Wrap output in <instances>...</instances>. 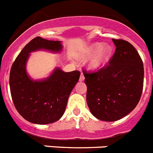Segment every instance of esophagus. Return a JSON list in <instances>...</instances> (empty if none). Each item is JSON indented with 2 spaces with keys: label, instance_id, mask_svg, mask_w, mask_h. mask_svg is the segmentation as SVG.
I'll list each match as a JSON object with an SVG mask.
<instances>
[{
  "label": "esophagus",
  "instance_id": "esophagus-1",
  "mask_svg": "<svg viewBox=\"0 0 153 153\" xmlns=\"http://www.w3.org/2000/svg\"><path fill=\"white\" fill-rule=\"evenodd\" d=\"M84 79H85V76H84L83 74H82V73H81L80 77H79V81H80V82H82V81H83Z\"/></svg>",
  "mask_w": 153,
  "mask_h": 153
}]
</instances>
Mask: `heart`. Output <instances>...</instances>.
Segmentation results:
<instances>
[{"label":"heart","instance_id":"1","mask_svg":"<svg viewBox=\"0 0 153 153\" xmlns=\"http://www.w3.org/2000/svg\"><path fill=\"white\" fill-rule=\"evenodd\" d=\"M95 53L88 62V68L97 70L102 68L110 59L112 53V48L110 45H103L101 43H95L88 46L85 55L90 56Z\"/></svg>","mask_w":153,"mask_h":153}]
</instances>
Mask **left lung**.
<instances>
[{
	"mask_svg": "<svg viewBox=\"0 0 153 153\" xmlns=\"http://www.w3.org/2000/svg\"><path fill=\"white\" fill-rule=\"evenodd\" d=\"M116 46L109 65L96 72L83 71L87 85L86 101L97 119L113 122L136 107L143 87L144 69L134 47L124 40L112 39Z\"/></svg>",
	"mask_w": 153,
	"mask_h": 153,
	"instance_id": "obj_1",
	"label": "left lung"
}]
</instances>
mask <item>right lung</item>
Instances as JSON below:
<instances>
[{"mask_svg":"<svg viewBox=\"0 0 153 153\" xmlns=\"http://www.w3.org/2000/svg\"><path fill=\"white\" fill-rule=\"evenodd\" d=\"M45 49L52 52L62 50V42L37 37L21 51L10 74V93L20 115L30 123L46 125L58 121L63 116L70 94L79 79L80 72H64L56 68L49 77L34 80L26 71L30 53Z\"/></svg>","mask_w":153,"mask_h":153,"instance_id":"right-lung-1","label":"right lung"}]
</instances>
